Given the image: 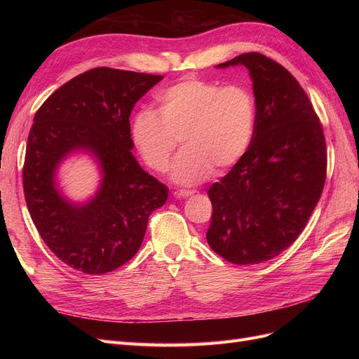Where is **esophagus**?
I'll list each match as a JSON object with an SVG mask.
<instances>
[{
	"label": "esophagus",
	"instance_id": "1",
	"mask_svg": "<svg viewBox=\"0 0 359 359\" xmlns=\"http://www.w3.org/2000/svg\"><path fill=\"white\" fill-rule=\"evenodd\" d=\"M177 198H189V196H191V194H194V191L193 190H177L175 193Z\"/></svg>",
	"mask_w": 359,
	"mask_h": 359
}]
</instances>
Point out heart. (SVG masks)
Listing matches in <instances>:
<instances>
[{
	"label": "heart",
	"mask_w": 359,
	"mask_h": 359,
	"mask_svg": "<svg viewBox=\"0 0 359 359\" xmlns=\"http://www.w3.org/2000/svg\"><path fill=\"white\" fill-rule=\"evenodd\" d=\"M160 112L142 109L133 119V137L151 169H168L180 139L186 149L173 163L180 184H196L212 169L224 172L252 144L256 102L243 85L187 78L158 94Z\"/></svg>",
	"instance_id": "1"
}]
</instances>
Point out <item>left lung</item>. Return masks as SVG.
Returning <instances> with one entry per match:
<instances>
[{
    "label": "left lung",
    "instance_id": "obj_1",
    "mask_svg": "<svg viewBox=\"0 0 359 359\" xmlns=\"http://www.w3.org/2000/svg\"><path fill=\"white\" fill-rule=\"evenodd\" d=\"M244 66L253 81L256 126L247 153L208 190L206 241L235 265H256L295 243L327 178L319 116L298 81L262 53L248 52L217 69Z\"/></svg>",
    "mask_w": 359,
    "mask_h": 359
}]
</instances>
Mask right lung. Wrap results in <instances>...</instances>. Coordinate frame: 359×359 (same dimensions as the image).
Listing matches in <instances>:
<instances>
[{"label": "right lung", "mask_w": 359, "mask_h": 359, "mask_svg": "<svg viewBox=\"0 0 359 359\" xmlns=\"http://www.w3.org/2000/svg\"><path fill=\"white\" fill-rule=\"evenodd\" d=\"M163 79L158 74L97 67L52 93L34 115L24 161V193L32 223L64 264L106 274L132 259L151 212L168 201V187L135 158L130 114ZM73 152L100 163L102 182L88 203L62 196L55 173Z\"/></svg>", "instance_id": "obj_1"}]
</instances>
